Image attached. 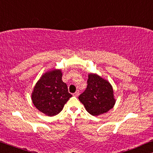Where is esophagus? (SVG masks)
<instances>
[{"label": "esophagus", "instance_id": "esophagus-1", "mask_svg": "<svg viewBox=\"0 0 153 153\" xmlns=\"http://www.w3.org/2000/svg\"><path fill=\"white\" fill-rule=\"evenodd\" d=\"M79 91H76L74 94H73V95L75 96V97H77V96H79Z\"/></svg>", "mask_w": 153, "mask_h": 153}]
</instances>
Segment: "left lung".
<instances>
[{"mask_svg":"<svg viewBox=\"0 0 153 153\" xmlns=\"http://www.w3.org/2000/svg\"><path fill=\"white\" fill-rule=\"evenodd\" d=\"M87 83V88L79 99L90 114L99 116L114 107L116 100L109 82L97 74H90Z\"/></svg>","mask_w":153,"mask_h":153,"instance_id":"obj_1","label":"left lung"}]
</instances>
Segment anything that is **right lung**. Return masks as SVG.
Here are the masks:
<instances>
[{
	"label": "right lung",
	"mask_w": 153,
	"mask_h": 153,
	"mask_svg": "<svg viewBox=\"0 0 153 153\" xmlns=\"http://www.w3.org/2000/svg\"><path fill=\"white\" fill-rule=\"evenodd\" d=\"M72 95L62 81L59 70L45 73L37 81L32 93L33 103L39 111L49 116L59 114Z\"/></svg>",
	"instance_id": "obj_1"
}]
</instances>
